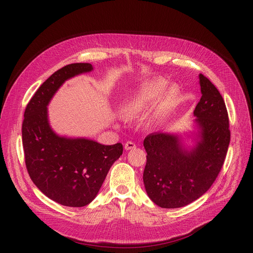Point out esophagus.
<instances>
[{"label":"esophagus","instance_id":"esophagus-1","mask_svg":"<svg viewBox=\"0 0 253 253\" xmlns=\"http://www.w3.org/2000/svg\"><path fill=\"white\" fill-rule=\"evenodd\" d=\"M136 148V144L134 142L132 141H127L125 143V150L128 151V150H132V149H135Z\"/></svg>","mask_w":253,"mask_h":253}]
</instances>
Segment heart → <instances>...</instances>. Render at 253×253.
Instances as JSON below:
<instances>
[{"instance_id": "heart-1", "label": "heart", "mask_w": 253, "mask_h": 253, "mask_svg": "<svg viewBox=\"0 0 253 253\" xmlns=\"http://www.w3.org/2000/svg\"><path fill=\"white\" fill-rule=\"evenodd\" d=\"M165 89L166 83L161 80H155V81L143 85L136 93L126 100L123 106V114L127 118L132 119L151 110L160 100ZM176 98V88L169 89L161 101L159 116L165 115L174 105Z\"/></svg>"}]
</instances>
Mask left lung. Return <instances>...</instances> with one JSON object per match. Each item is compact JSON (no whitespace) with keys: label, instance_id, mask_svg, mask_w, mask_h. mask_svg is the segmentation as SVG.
I'll return each instance as SVG.
<instances>
[{"label":"left lung","instance_id":"obj_1","mask_svg":"<svg viewBox=\"0 0 253 253\" xmlns=\"http://www.w3.org/2000/svg\"><path fill=\"white\" fill-rule=\"evenodd\" d=\"M202 96L194 115L201 140L192 151L181 148L178 138L152 133L144 138L147 164L143 183L151 200L162 208H179L204 195L223 165L231 139L229 115L217 88L203 75Z\"/></svg>","mask_w":253,"mask_h":253}]
</instances>
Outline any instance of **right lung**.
Instances as JSON below:
<instances>
[{
	"label": "right lung",
	"instance_id": "right-lung-1",
	"mask_svg": "<svg viewBox=\"0 0 253 253\" xmlns=\"http://www.w3.org/2000/svg\"><path fill=\"white\" fill-rule=\"evenodd\" d=\"M92 70L90 63L63 66L39 87L24 111L22 145L29 175L44 195L63 206L88 205L123 153L120 142L103 145L85 138L59 137L49 126L47 104L57 89L65 80Z\"/></svg>",
	"mask_w": 253,
	"mask_h": 253
}]
</instances>
